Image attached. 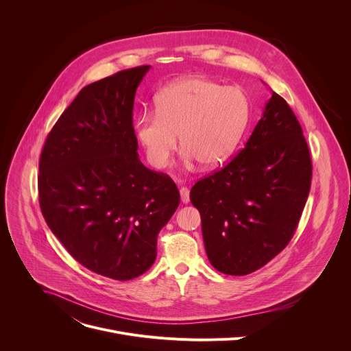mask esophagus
I'll return each mask as SVG.
<instances>
[{"label":"esophagus","instance_id":"obj_1","mask_svg":"<svg viewBox=\"0 0 351 351\" xmlns=\"http://www.w3.org/2000/svg\"><path fill=\"white\" fill-rule=\"evenodd\" d=\"M180 199H182V203L183 204H187L189 202H190V190L187 189V187H180Z\"/></svg>","mask_w":351,"mask_h":351}]
</instances>
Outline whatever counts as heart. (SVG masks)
<instances>
[{
	"instance_id": "1",
	"label": "heart",
	"mask_w": 351,
	"mask_h": 351,
	"mask_svg": "<svg viewBox=\"0 0 351 351\" xmlns=\"http://www.w3.org/2000/svg\"><path fill=\"white\" fill-rule=\"evenodd\" d=\"M250 121L247 94L204 77H183L160 90L156 111L141 112L136 137L148 162L162 169L178 147L187 162L217 167L234 153Z\"/></svg>"
}]
</instances>
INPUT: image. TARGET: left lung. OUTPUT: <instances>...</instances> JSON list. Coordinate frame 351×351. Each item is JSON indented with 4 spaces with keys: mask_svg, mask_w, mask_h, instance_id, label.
Listing matches in <instances>:
<instances>
[{
    "mask_svg": "<svg viewBox=\"0 0 351 351\" xmlns=\"http://www.w3.org/2000/svg\"><path fill=\"white\" fill-rule=\"evenodd\" d=\"M311 176L302 126L285 99L272 91L241 152L191 187L190 202L202 215L211 265L241 276L278 256L302 217Z\"/></svg>",
    "mask_w": 351,
    "mask_h": 351,
    "instance_id": "left-lung-1",
    "label": "left lung"
}]
</instances>
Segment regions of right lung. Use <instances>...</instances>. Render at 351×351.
Masks as SVG:
<instances>
[{
  "label": "right lung",
  "mask_w": 351,
  "mask_h": 351,
  "mask_svg": "<svg viewBox=\"0 0 351 351\" xmlns=\"http://www.w3.org/2000/svg\"><path fill=\"white\" fill-rule=\"evenodd\" d=\"M149 65L83 87L49 132L38 164L43 217L90 271L129 280L149 269L176 211L173 180L137 154L133 104Z\"/></svg>",
  "instance_id": "add662e5"
}]
</instances>
